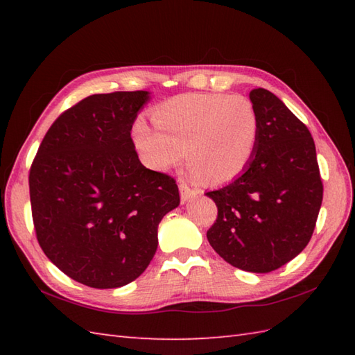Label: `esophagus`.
I'll list each match as a JSON object with an SVG mask.
<instances>
[{
    "instance_id": "34e87169",
    "label": "esophagus",
    "mask_w": 355,
    "mask_h": 355,
    "mask_svg": "<svg viewBox=\"0 0 355 355\" xmlns=\"http://www.w3.org/2000/svg\"><path fill=\"white\" fill-rule=\"evenodd\" d=\"M198 193H200L198 189H191V187L187 186L186 183H180V195H182V201L183 202L191 201L195 197H198Z\"/></svg>"
}]
</instances>
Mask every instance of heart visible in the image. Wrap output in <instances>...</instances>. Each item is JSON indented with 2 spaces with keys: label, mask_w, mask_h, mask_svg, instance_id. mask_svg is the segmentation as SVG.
I'll list each match as a JSON object with an SVG mask.
<instances>
[{
  "label": "heart",
  "mask_w": 355,
  "mask_h": 355,
  "mask_svg": "<svg viewBox=\"0 0 355 355\" xmlns=\"http://www.w3.org/2000/svg\"><path fill=\"white\" fill-rule=\"evenodd\" d=\"M155 126L137 119L132 141L150 169L168 171L186 158L193 182L225 183L236 178L258 148L261 122L250 99L241 94L187 93L150 112Z\"/></svg>",
  "instance_id": "obj_1"
}]
</instances>
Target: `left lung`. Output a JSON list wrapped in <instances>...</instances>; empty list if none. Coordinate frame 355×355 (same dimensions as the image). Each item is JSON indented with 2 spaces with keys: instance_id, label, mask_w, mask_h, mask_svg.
Returning a JSON list of instances; mask_svg holds the SVG:
<instances>
[{
  "instance_id": "1",
  "label": "left lung",
  "mask_w": 355,
  "mask_h": 355,
  "mask_svg": "<svg viewBox=\"0 0 355 355\" xmlns=\"http://www.w3.org/2000/svg\"><path fill=\"white\" fill-rule=\"evenodd\" d=\"M250 101L261 122L258 148L238 178L206 193L218 207L207 239L230 266L268 273L310 243L323 184L305 123L268 89H252Z\"/></svg>"
}]
</instances>
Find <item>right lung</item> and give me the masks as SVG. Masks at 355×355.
Returning a JSON list of instances; mask_svg holds the SVG:
<instances>
[{"label":"right lung","instance_id":"1","mask_svg":"<svg viewBox=\"0 0 355 355\" xmlns=\"http://www.w3.org/2000/svg\"><path fill=\"white\" fill-rule=\"evenodd\" d=\"M148 99V92L85 97L53 122L30 168L37 243L93 288L137 279L155 254L162 218L180 205L175 180L146 169L131 139Z\"/></svg>","mask_w":355,"mask_h":355}]
</instances>
